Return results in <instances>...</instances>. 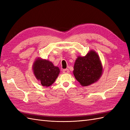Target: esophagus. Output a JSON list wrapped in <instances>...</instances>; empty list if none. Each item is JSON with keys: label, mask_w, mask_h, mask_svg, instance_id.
Here are the masks:
<instances>
[{"label": "esophagus", "mask_w": 130, "mask_h": 130, "mask_svg": "<svg viewBox=\"0 0 130 130\" xmlns=\"http://www.w3.org/2000/svg\"><path fill=\"white\" fill-rule=\"evenodd\" d=\"M62 73L64 74H67L69 73V70L68 69H63L62 70Z\"/></svg>", "instance_id": "34e87169"}]
</instances>
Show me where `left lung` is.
<instances>
[{
    "label": "left lung",
    "mask_w": 130,
    "mask_h": 130,
    "mask_svg": "<svg viewBox=\"0 0 130 130\" xmlns=\"http://www.w3.org/2000/svg\"><path fill=\"white\" fill-rule=\"evenodd\" d=\"M102 67L98 54L90 51L86 56L77 58L74 66L73 74L83 86H88L96 82L101 76Z\"/></svg>",
    "instance_id": "obj_1"
}]
</instances>
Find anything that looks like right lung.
Returning a JSON list of instances; mask_svg holds the SVG:
<instances>
[{
  "label": "right lung",
  "instance_id": "obj_1",
  "mask_svg": "<svg viewBox=\"0 0 130 130\" xmlns=\"http://www.w3.org/2000/svg\"><path fill=\"white\" fill-rule=\"evenodd\" d=\"M34 74L44 87H49L54 83L60 73L59 68L55 67L48 60L38 58L33 67Z\"/></svg>",
  "mask_w": 130,
  "mask_h": 130
}]
</instances>
